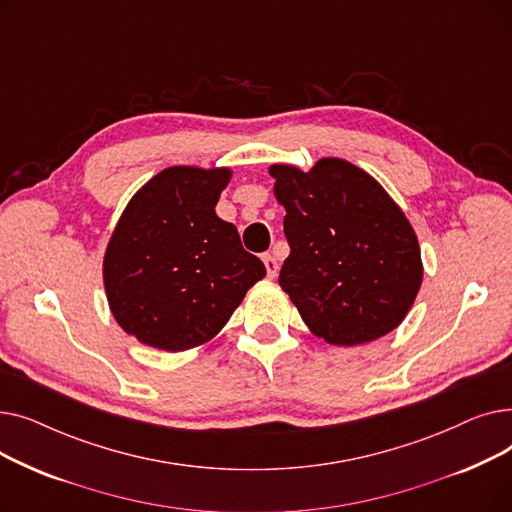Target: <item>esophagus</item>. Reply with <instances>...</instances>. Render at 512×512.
<instances>
[{"mask_svg": "<svg viewBox=\"0 0 512 512\" xmlns=\"http://www.w3.org/2000/svg\"><path fill=\"white\" fill-rule=\"evenodd\" d=\"M261 259H263V265H265V270H267V278H276V274H278V261H276V257L270 255V253H265Z\"/></svg>", "mask_w": 512, "mask_h": 512, "instance_id": "esophagus-1", "label": "esophagus"}]
</instances>
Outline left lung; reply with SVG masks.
Wrapping results in <instances>:
<instances>
[{
  "label": "left lung",
  "mask_w": 512,
  "mask_h": 512,
  "mask_svg": "<svg viewBox=\"0 0 512 512\" xmlns=\"http://www.w3.org/2000/svg\"><path fill=\"white\" fill-rule=\"evenodd\" d=\"M290 245L280 286L309 330L355 346L400 326L421 286V251L402 209L361 168L338 157L311 172L272 166Z\"/></svg>",
  "instance_id": "8db88e82"
}]
</instances>
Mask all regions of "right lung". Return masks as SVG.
I'll use <instances>...</instances> for the list:
<instances>
[{"mask_svg":"<svg viewBox=\"0 0 512 512\" xmlns=\"http://www.w3.org/2000/svg\"><path fill=\"white\" fill-rule=\"evenodd\" d=\"M228 168L172 166L130 199L103 259L107 303L122 330L161 351L218 334L265 265L215 215Z\"/></svg>","mask_w":512,"mask_h":512,"instance_id":"right-lung-1","label":"right lung"}]
</instances>
